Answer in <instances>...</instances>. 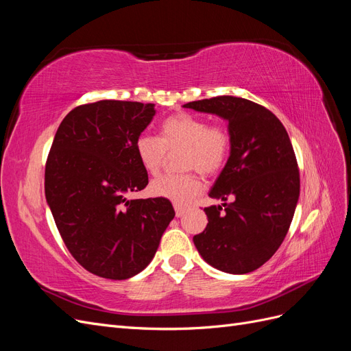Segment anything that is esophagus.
I'll list each match as a JSON object with an SVG mask.
<instances>
[{
    "mask_svg": "<svg viewBox=\"0 0 351 351\" xmlns=\"http://www.w3.org/2000/svg\"><path fill=\"white\" fill-rule=\"evenodd\" d=\"M174 209H176V217L180 218L183 217L186 214V208L184 206H180V205H174Z\"/></svg>",
    "mask_w": 351,
    "mask_h": 351,
    "instance_id": "obj_1",
    "label": "esophagus"
}]
</instances>
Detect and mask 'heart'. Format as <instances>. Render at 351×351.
I'll list each match as a JSON object with an SVG mask.
<instances>
[{"mask_svg": "<svg viewBox=\"0 0 351 351\" xmlns=\"http://www.w3.org/2000/svg\"><path fill=\"white\" fill-rule=\"evenodd\" d=\"M231 147V136L226 125L209 124L208 120L187 112L168 117L159 127V137L142 134L134 149L145 171L158 174L167 152L182 151L178 165L183 171H199L202 176L217 174L226 164ZM200 180L195 173L162 176L149 184V193L167 199L174 205H186L200 192Z\"/></svg>", "mask_w": 351, "mask_h": 351, "instance_id": "obj_1", "label": "heart"}]
</instances>
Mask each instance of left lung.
I'll list each match as a JSON object with an SVG mask.
<instances>
[{
	"label": "left lung",
	"instance_id": "8db88e82",
	"mask_svg": "<svg viewBox=\"0 0 351 351\" xmlns=\"http://www.w3.org/2000/svg\"><path fill=\"white\" fill-rule=\"evenodd\" d=\"M183 107L227 120L231 136L230 158L209 192L224 204L204 209L208 226L193 237L195 246L222 272H252L281 246L299 200L300 174L289 133L269 110L244 98L215 97Z\"/></svg>",
	"mask_w": 351,
	"mask_h": 351
}]
</instances>
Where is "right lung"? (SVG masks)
<instances>
[{"mask_svg": "<svg viewBox=\"0 0 351 351\" xmlns=\"http://www.w3.org/2000/svg\"><path fill=\"white\" fill-rule=\"evenodd\" d=\"M154 104L105 99L71 110L45 165V196L71 256L110 280L143 271L176 212L161 197L129 199L147 186L134 145Z\"/></svg>", "mask_w": 351, "mask_h": 351, "instance_id": "1", "label": "right lung"}]
</instances>
